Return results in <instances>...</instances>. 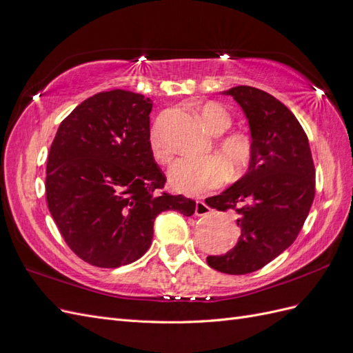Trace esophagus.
<instances>
[{"label":"esophagus","instance_id":"esophagus-1","mask_svg":"<svg viewBox=\"0 0 353 353\" xmlns=\"http://www.w3.org/2000/svg\"><path fill=\"white\" fill-rule=\"evenodd\" d=\"M208 213H210V208L206 205L205 201L197 200L196 201V215L197 216H205V215H208Z\"/></svg>","mask_w":353,"mask_h":353}]
</instances>
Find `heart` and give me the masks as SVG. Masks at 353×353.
<instances>
[{"instance_id": "obj_1", "label": "heart", "mask_w": 353, "mask_h": 353, "mask_svg": "<svg viewBox=\"0 0 353 353\" xmlns=\"http://www.w3.org/2000/svg\"><path fill=\"white\" fill-rule=\"evenodd\" d=\"M199 117L206 130L213 135L227 132L232 125L231 114L216 103L201 105ZM150 152L157 162L166 163L172 156V148L163 137L160 125H154L148 135ZM216 152L223 160L215 156L179 157L169 168L168 178L174 190L184 194H201L208 190L216 188L225 179L227 170L231 176L243 174L252 160V144L240 134H227L221 137L216 144Z\"/></svg>"}]
</instances>
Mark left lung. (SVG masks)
Masks as SVG:
<instances>
[{
    "instance_id": "1",
    "label": "left lung",
    "mask_w": 353,
    "mask_h": 353,
    "mask_svg": "<svg viewBox=\"0 0 353 353\" xmlns=\"http://www.w3.org/2000/svg\"><path fill=\"white\" fill-rule=\"evenodd\" d=\"M249 119V170L206 205L237 213L240 239L223 254L208 256L210 268L243 275L258 271L290 248L315 197V166L307 137L296 116L262 90L240 85L225 91Z\"/></svg>"
}]
</instances>
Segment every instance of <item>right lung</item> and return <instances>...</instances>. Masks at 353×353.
I'll return each instance as SVG.
<instances>
[{
    "label": "right lung",
    "mask_w": 353,
    "mask_h": 353,
    "mask_svg": "<svg viewBox=\"0 0 353 353\" xmlns=\"http://www.w3.org/2000/svg\"><path fill=\"white\" fill-rule=\"evenodd\" d=\"M152 100L125 90L82 101L59 126L47 160V205L72 252L99 268L140 259L159 213L191 216L196 201L162 191L148 145Z\"/></svg>",
    "instance_id": "1"
}]
</instances>
